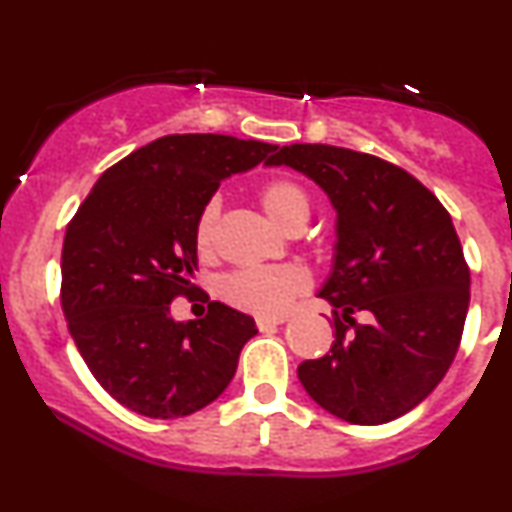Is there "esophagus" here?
I'll use <instances>...</instances> for the list:
<instances>
[{
    "label": "esophagus",
    "instance_id": "1",
    "mask_svg": "<svg viewBox=\"0 0 512 512\" xmlns=\"http://www.w3.org/2000/svg\"><path fill=\"white\" fill-rule=\"evenodd\" d=\"M281 322H284V317H257V327H260L262 332L272 330V327L281 325Z\"/></svg>",
    "mask_w": 512,
    "mask_h": 512
}]
</instances>
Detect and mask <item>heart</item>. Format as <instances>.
I'll use <instances>...</instances> for the list:
<instances>
[{"label": "heart", "instance_id": "1", "mask_svg": "<svg viewBox=\"0 0 512 512\" xmlns=\"http://www.w3.org/2000/svg\"><path fill=\"white\" fill-rule=\"evenodd\" d=\"M257 202L272 221L284 228H301L310 219L313 199L298 182L289 178L267 180L257 190ZM216 204H207L197 219L195 240L199 250H207L214 240ZM308 289V274L301 267H245L226 276L221 293L238 308L257 315H281L298 293Z\"/></svg>", "mask_w": 512, "mask_h": 512}]
</instances>
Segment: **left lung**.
Masks as SVG:
<instances>
[{"label":"left lung","mask_w":512,"mask_h":512,"mask_svg":"<svg viewBox=\"0 0 512 512\" xmlns=\"http://www.w3.org/2000/svg\"><path fill=\"white\" fill-rule=\"evenodd\" d=\"M267 166L308 175L337 211L332 272L320 289L334 308V344L303 361L298 380L349 424L407 414L448 373L469 308V267L450 214L407 170L342 146H281Z\"/></svg>","instance_id":"obj_1"}]
</instances>
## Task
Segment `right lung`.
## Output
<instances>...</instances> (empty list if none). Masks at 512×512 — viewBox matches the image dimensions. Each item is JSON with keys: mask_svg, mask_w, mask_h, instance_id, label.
Listing matches in <instances>:
<instances>
[{"mask_svg": "<svg viewBox=\"0 0 512 512\" xmlns=\"http://www.w3.org/2000/svg\"><path fill=\"white\" fill-rule=\"evenodd\" d=\"M276 149L228 134H168L98 178L62 245V310L93 378L122 407L151 419L195 414L226 390L250 315L219 301L178 322L170 303L192 296L195 228L221 180Z\"/></svg>", "mask_w": 512, "mask_h": 512, "instance_id": "obj_1", "label": "right lung"}]
</instances>
